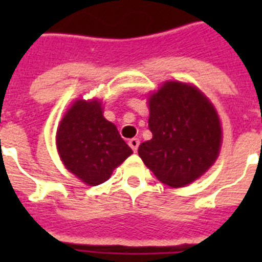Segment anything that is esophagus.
I'll return each mask as SVG.
<instances>
[{
    "instance_id": "34e87169",
    "label": "esophagus",
    "mask_w": 262,
    "mask_h": 262,
    "mask_svg": "<svg viewBox=\"0 0 262 262\" xmlns=\"http://www.w3.org/2000/svg\"><path fill=\"white\" fill-rule=\"evenodd\" d=\"M139 145H140L139 139L129 140V147H130L132 149H133V152H137V149H139Z\"/></svg>"
}]
</instances>
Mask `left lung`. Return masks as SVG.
<instances>
[{"label":"left lung","instance_id":"1","mask_svg":"<svg viewBox=\"0 0 262 262\" xmlns=\"http://www.w3.org/2000/svg\"><path fill=\"white\" fill-rule=\"evenodd\" d=\"M148 103L152 139L140 144L139 156L162 183L186 186L219 155V115L199 88L181 81H166Z\"/></svg>","mask_w":262,"mask_h":262}]
</instances>
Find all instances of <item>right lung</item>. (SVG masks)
I'll use <instances>...</instances> for the list:
<instances>
[{
    "label": "right lung",
    "instance_id": "add662e5",
    "mask_svg": "<svg viewBox=\"0 0 262 262\" xmlns=\"http://www.w3.org/2000/svg\"><path fill=\"white\" fill-rule=\"evenodd\" d=\"M57 149L65 167L90 186L106 182L133 154L96 99L72 104L57 129Z\"/></svg>",
    "mask_w": 262,
    "mask_h": 262
}]
</instances>
